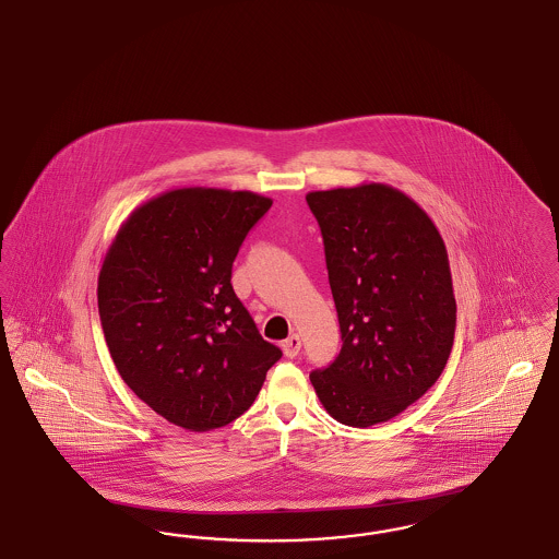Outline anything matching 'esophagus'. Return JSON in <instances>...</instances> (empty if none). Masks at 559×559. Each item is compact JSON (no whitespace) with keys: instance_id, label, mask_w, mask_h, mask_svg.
Instances as JSON below:
<instances>
[{"instance_id":"obj_1","label":"esophagus","mask_w":559,"mask_h":559,"mask_svg":"<svg viewBox=\"0 0 559 559\" xmlns=\"http://www.w3.org/2000/svg\"><path fill=\"white\" fill-rule=\"evenodd\" d=\"M299 347H301V340L299 335H289L285 342H283V352L287 358H295L299 354Z\"/></svg>"}]
</instances>
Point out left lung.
I'll return each instance as SVG.
<instances>
[{
    "instance_id": "8db88e82",
    "label": "left lung",
    "mask_w": 559,
    "mask_h": 559,
    "mask_svg": "<svg viewBox=\"0 0 559 559\" xmlns=\"http://www.w3.org/2000/svg\"><path fill=\"white\" fill-rule=\"evenodd\" d=\"M342 352L310 372L324 411L340 424L394 419L438 381L456 326L447 245L399 188L369 182L314 190Z\"/></svg>"
}]
</instances>
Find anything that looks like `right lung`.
I'll use <instances>...</instances> for the list:
<instances>
[{
    "label": "right lung",
    "mask_w": 559,
    "mask_h": 559,
    "mask_svg": "<svg viewBox=\"0 0 559 559\" xmlns=\"http://www.w3.org/2000/svg\"><path fill=\"white\" fill-rule=\"evenodd\" d=\"M270 205L249 190H167L133 210L108 247L98 276L108 352L133 394L174 426H228L283 356L230 283Z\"/></svg>",
    "instance_id": "right-lung-1"
}]
</instances>
